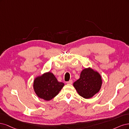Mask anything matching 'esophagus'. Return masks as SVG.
I'll use <instances>...</instances> for the list:
<instances>
[{"mask_svg":"<svg viewBox=\"0 0 129 129\" xmlns=\"http://www.w3.org/2000/svg\"><path fill=\"white\" fill-rule=\"evenodd\" d=\"M72 82H73L72 80H69V81L66 82V84H72Z\"/></svg>","mask_w":129,"mask_h":129,"instance_id":"obj_1","label":"esophagus"}]
</instances>
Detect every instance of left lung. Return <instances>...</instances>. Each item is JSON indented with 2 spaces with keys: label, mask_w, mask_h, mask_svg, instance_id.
<instances>
[{
  "label": "left lung",
  "mask_w": 129,
  "mask_h": 129,
  "mask_svg": "<svg viewBox=\"0 0 129 129\" xmlns=\"http://www.w3.org/2000/svg\"><path fill=\"white\" fill-rule=\"evenodd\" d=\"M102 84L100 74L89 67L82 70L80 78L73 83V86L80 96L90 99L99 92Z\"/></svg>",
  "instance_id": "1"
}]
</instances>
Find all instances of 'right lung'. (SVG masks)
Here are the masks:
<instances>
[{"label":"right lung","instance_id":"1","mask_svg":"<svg viewBox=\"0 0 129 129\" xmlns=\"http://www.w3.org/2000/svg\"><path fill=\"white\" fill-rule=\"evenodd\" d=\"M64 86V83L58 81L50 72L36 77L33 82V89L37 96L45 101L51 100L57 96Z\"/></svg>","mask_w":129,"mask_h":129}]
</instances>
